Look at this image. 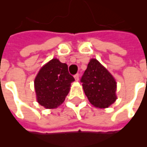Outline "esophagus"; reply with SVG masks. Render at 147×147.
I'll return each instance as SVG.
<instances>
[{"label": "esophagus", "instance_id": "esophagus-1", "mask_svg": "<svg viewBox=\"0 0 147 147\" xmlns=\"http://www.w3.org/2000/svg\"><path fill=\"white\" fill-rule=\"evenodd\" d=\"M75 79H76V82H78V80H79V74H76V75H75Z\"/></svg>", "mask_w": 147, "mask_h": 147}]
</instances>
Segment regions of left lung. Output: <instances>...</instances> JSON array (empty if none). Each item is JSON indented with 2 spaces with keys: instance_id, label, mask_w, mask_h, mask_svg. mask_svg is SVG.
<instances>
[{
  "instance_id": "left-lung-1",
  "label": "left lung",
  "mask_w": 147,
  "mask_h": 147,
  "mask_svg": "<svg viewBox=\"0 0 147 147\" xmlns=\"http://www.w3.org/2000/svg\"><path fill=\"white\" fill-rule=\"evenodd\" d=\"M83 89L90 103L106 108L117 99V82L112 75L95 59H92L81 78Z\"/></svg>"
}]
</instances>
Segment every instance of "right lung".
Wrapping results in <instances>:
<instances>
[{
	"label": "right lung",
	"mask_w": 147,
	"mask_h": 147,
	"mask_svg": "<svg viewBox=\"0 0 147 147\" xmlns=\"http://www.w3.org/2000/svg\"><path fill=\"white\" fill-rule=\"evenodd\" d=\"M75 78L68 65L53 59L41 68L34 80L36 100L46 108H56L64 102Z\"/></svg>",
	"instance_id": "1"
}]
</instances>
